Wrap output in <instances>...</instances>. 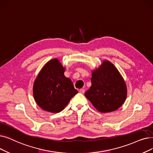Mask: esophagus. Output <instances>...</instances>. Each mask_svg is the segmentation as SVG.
I'll return each instance as SVG.
<instances>
[{"instance_id":"34e87169","label":"esophagus","mask_w":153,"mask_h":153,"mask_svg":"<svg viewBox=\"0 0 153 153\" xmlns=\"http://www.w3.org/2000/svg\"><path fill=\"white\" fill-rule=\"evenodd\" d=\"M79 92L81 93V94H84V93L85 92V90H84V89H79Z\"/></svg>"}]
</instances>
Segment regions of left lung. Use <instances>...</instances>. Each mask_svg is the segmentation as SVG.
<instances>
[{
	"instance_id": "1",
	"label": "left lung",
	"mask_w": 153,
	"mask_h": 153,
	"mask_svg": "<svg viewBox=\"0 0 153 153\" xmlns=\"http://www.w3.org/2000/svg\"><path fill=\"white\" fill-rule=\"evenodd\" d=\"M92 85L85 96L100 112L106 113L118 109L127 97V86L115 65L104 60L92 71Z\"/></svg>"
}]
</instances>
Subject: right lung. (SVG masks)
<instances>
[{
	"label": "right lung",
	"mask_w": 153,
	"mask_h": 153,
	"mask_svg": "<svg viewBox=\"0 0 153 153\" xmlns=\"http://www.w3.org/2000/svg\"><path fill=\"white\" fill-rule=\"evenodd\" d=\"M65 68L58 59H52L40 71L33 85L36 102L43 110L57 113L68 104L77 91L64 76Z\"/></svg>",
	"instance_id": "1"
}]
</instances>
